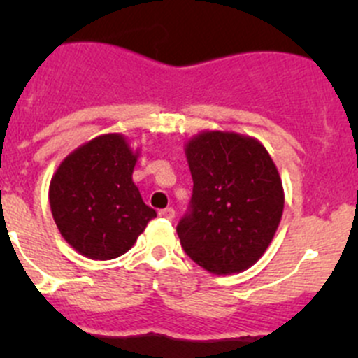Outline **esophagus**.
<instances>
[{"instance_id":"34e87169","label":"esophagus","mask_w":358,"mask_h":358,"mask_svg":"<svg viewBox=\"0 0 358 358\" xmlns=\"http://www.w3.org/2000/svg\"><path fill=\"white\" fill-rule=\"evenodd\" d=\"M159 215H161L162 218L171 220L173 216H175V209H173V208H164V209H161V211H159Z\"/></svg>"}]
</instances>
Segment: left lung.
I'll return each mask as SVG.
<instances>
[{"instance_id": "obj_1", "label": "left lung", "mask_w": 358, "mask_h": 358, "mask_svg": "<svg viewBox=\"0 0 358 358\" xmlns=\"http://www.w3.org/2000/svg\"><path fill=\"white\" fill-rule=\"evenodd\" d=\"M194 180L192 211L176 232L187 255L215 275L255 265L284 211L279 169L255 136L206 129L185 143Z\"/></svg>"}]
</instances>
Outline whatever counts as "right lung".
<instances>
[{"mask_svg":"<svg viewBox=\"0 0 358 358\" xmlns=\"http://www.w3.org/2000/svg\"><path fill=\"white\" fill-rule=\"evenodd\" d=\"M140 149L121 133L95 136L72 150L50 182V208L60 236L90 259H112L133 248L157 213L133 182Z\"/></svg>","mask_w":358,"mask_h":358,"instance_id":"add662e5","label":"right lung"}]
</instances>
